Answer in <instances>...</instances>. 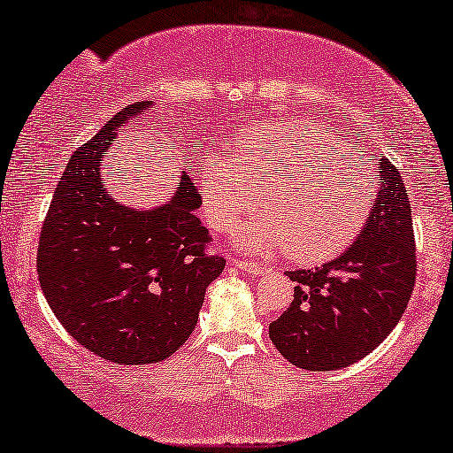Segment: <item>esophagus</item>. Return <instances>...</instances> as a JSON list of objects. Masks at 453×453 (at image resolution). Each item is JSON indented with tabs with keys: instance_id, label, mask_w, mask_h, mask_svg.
Here are the masks:
<instances>
[{
	"instance_id": "34e87169",
	"label": "esophagus",
	"mask_w": 453,
	"mask_h": 453,
	"mask_svg": "<svg viewBox=\"0 0 453 453\" xmlns=\"http://www.w3.org/2000/svg\"><path fill=\"white\" fill-rule=\"evenodd\" d=\"M232 265H236V268H241L244 272H250V274H261V264H257V261L232 257Z\"/></svg>"
}]
</instances>
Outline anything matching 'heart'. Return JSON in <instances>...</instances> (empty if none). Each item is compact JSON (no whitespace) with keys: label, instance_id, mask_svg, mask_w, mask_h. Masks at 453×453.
I'll return each mask as SVG.
<instances>
[{"label":"heart","instance_id":"1","mask_svg":"<svg viewBox=\"0 0 453 453\" xmlns=\"http://www.w3.org/2000/svg\"><path fill=\"white\" fill-rule=\"evenodd\" d=\"M323 124L285 119L247 141L236 165L212 162L203 171V209L212 230L230 232L259 209L268 215L238 234V247L282 250L302 264L344 253L361 236L373 206L375 183L342 162Z\"/></svg>","mask_w":453,"mask_h":453}]
</instances>
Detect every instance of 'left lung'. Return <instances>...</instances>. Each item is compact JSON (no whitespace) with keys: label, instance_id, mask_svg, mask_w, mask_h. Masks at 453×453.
<instances>
[{"label":"left lung","instance_id":"8db88e82","mask_svg":"<svg viewBox=\"0 0 453 453\" xmlns=\"http://www.w3.org/2000/svg\"><path fill=\"white\" fill-rule=\"evenodd\" d=\"M380 189L361 236L316 270L287 272L293 302L270 340L288 363L331 372L361 361L395 329L416 282L411 204L399 168L380 157Z\"/></svg>","mask_w":453,"mask_h":453}]
</instances>
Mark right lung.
<instances>
[{
    "mask_svg": "<svg viewBox=\"0 0 453 453\" xmlns=\"http://www.w3.org/2000/svg\"><path fill=\"white\" fill-rule=\"evenodd\" d=\"M150 101L118 111L73 151L54 188L37 244V276L65 331L119 365L160 363L192 335L206 287L226 268L196 217L203 204L188 173L171 203L151 211L116 203L101 156Z\"/></svg>",
    "mask_w": 453,
    "mask_h": 453,
    "instance_id": "right-lung-1",
    "label": "right lung"
}]
</instances>
